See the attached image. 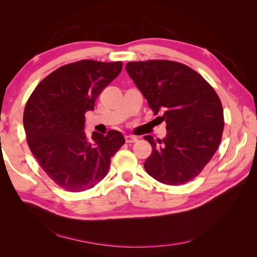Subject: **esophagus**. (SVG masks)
<instances>
[{
  "label": "esophagus",
  "instance_id": "34e87169",
  "mask_svg": "<svg viewBox=\"0 0 257 257\" xmlns=\"http://www.w3.org/2000/svg\"><path fill=\"white\" fill-rule=\"evenodd\" d=\"M125 142L127 144H132V143H136L137 142V138L133 135H126L125 136Z\"/></svg>",
  "mask_w": 257,
  "mask_h": 257
}]
</instances>
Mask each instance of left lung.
I'll use <instances>...</instances> for the list:
<instances>
[{"instance_id": "obj_1", "label": "left lung", "mask_w": 257, "mask_h": 257, "mask_svg": "<svg viewBox=\"0 0 257 257\" xmlns=\"http://www.w3.org/2000/svg\"><path fill=\"white\" fill-rule=\"evenodd\" d=\"M128 76L147 99L167 134L152 146L145 169L155 180L179 185L192 180L212 159L221 143L224 116L221 100L198 73L178 62H130Z\"/></svg>"}]
</instances>
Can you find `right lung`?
Returning a JSON list of instances; mask_svg holds the SVG:
<instances>
[{"label":"right lung","instance_id":"obj_1","mask_svg":"<svg viewBox=\"0 0 257 257\" xmlns=\"http://www.w3.org/2000/svg\"><path fill=\"white\" fill-rule=\"evenodd\" d=\"M122 69V62L82 60L48 75L23 112L28 145L47 176L69 192L89 190L103 180L110 160L125 143L118 131L84 133V113Z\"/></svg>","mask_w":257,"mask_h":257}]
</instances>
